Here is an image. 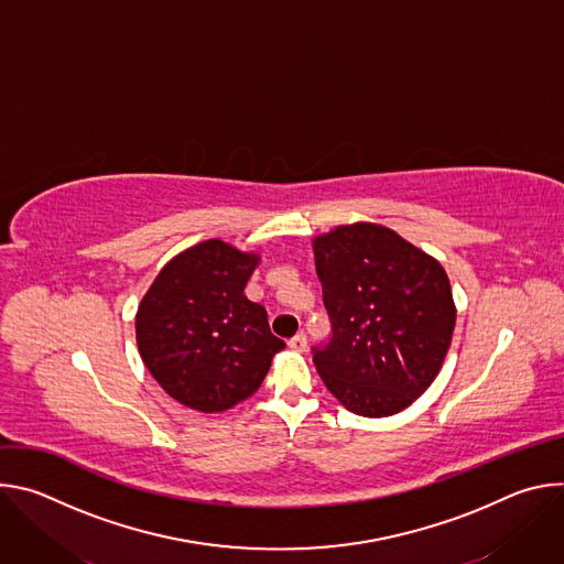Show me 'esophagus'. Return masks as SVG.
<instances>
[{
  "instance_id": "obj_1",
  "label": "esophagus",
  "mask_w": 564,
  "mask_h": 564,
  "mask_svg": "<svg viewBox=\"0 0 564 564\" xmlns=\"http://www.w3.org/2000/svg\"><path fill=\"white\" fill-rule=\"evenodd\" d=\"M288 346H290V350H294V352H303L305 346H307V337H305L303 333H296V335L288 341Z\"/></svg>"
}]
</instances>
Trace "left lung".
Listing matches in <instances>:
<instances>
[{
	"label": "left lung",
	"mask_w": 564,
	"mask_h": 564,
	"mask_svg": "<svg viewBox=\"0 0 564 564\" xmlns=\"http://www.w3.org/2000/svg\"><path fill=\"white\" fill-rule=\"evenodd\" d=\"M333 339L314 348L326 388L361 417L409 409L442 370L455 301L437 259L390 227L339 225L312 240Z\"/></svg>",
	"instance_id": "8db88e82"
}]
</instances>
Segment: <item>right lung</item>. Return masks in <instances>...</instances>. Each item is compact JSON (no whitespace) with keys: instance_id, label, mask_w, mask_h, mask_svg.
<instances>
[{"instance_id":"obj_1","label":"right lung","mask_w":564,"mask_h":564,"mask_svg":"<svg viewBox=\"0 0 564 564\" xmlns=\"http://www.w3.org/2000/svg\"><path fill=\"white\" fill-rule=\"evenodd\" d=\"M259 261L220 238L203 240L160 270L138 305L147 370L192 411L223 413L254 394L285 348L265 307L243 294Z\"/></svg>"}]
</instances>
